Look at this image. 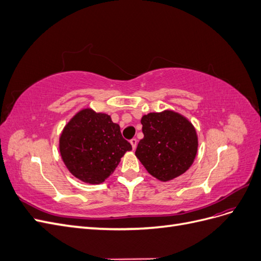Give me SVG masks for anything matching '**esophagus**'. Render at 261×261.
Instances as JSON below:
<instances>
[{"label":"esophagus","instance_id":"obj_1","mask_svg":"<svg viewBox=\"0 0 261 261\" xmlns=\"http://www.w3.org/2000/svg\"><path fill=\"white\" fill-rule=\"evenodd\" d=\"M130 145H132V147H133V149L135 150L136 149V147H137V139L136 138H133V139H130Z\"/></svg>","mask_w":261,"mask_h":261}]
</instances>
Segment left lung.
Listing matches in <instances>:
<instances>
[{"label":"left lung","mask_w":261,"mask_h":261,"mask_svg":"<svg viewBox=\"0 0 261 261\" xmlns=\"http://www.w3.org/2000/svg\"><path fill=\"white\" fill-rule=\"evenodd\" d=\"M144 138L136 156L155 178L167 181L185 173L193 164L198 138L192 123L173 111L149 113L141 118Z\"/></svg>","instance_id":"obj_1"}]
</instances>
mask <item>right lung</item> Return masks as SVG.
I'll return each mask as SVG.
<instances>
[{
	"label": "right lung",
	"instance_id": "add662e5",
	"mask_svg": "<svg viewBox=\"0 0 261 261\" xmlns=\"http://www.w3.org/2000/svg\"><path fill=\"white\" fill-rule=\"evenodd\" d=\"M132 145L110 115L91 109L78 112L60 137V152L66 168L85 183L100 184L114 172Z\"/></svg>",
	"mask_w": 261,
	"mask_h": 261
}]
</instances>
